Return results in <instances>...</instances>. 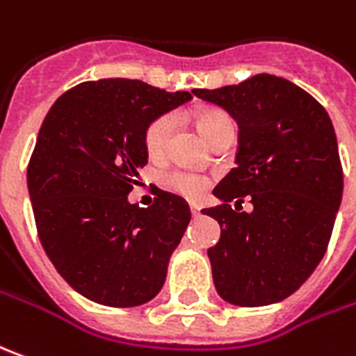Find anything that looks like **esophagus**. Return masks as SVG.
Here are the masks:
<instances>
[{"label": "esophagus", "instance_id": "34e87169", "mask_svg": "<svg viewBox=\"0 0 356 356\" xmlns=\"http://www.w3.org/2000/svg\"><path fill=\"white\" fill-rule=\"evenodd\" d=\"M188 207H191V212H193L195 216H198V214H200V204H197V202H191Z\"/></svg>", "mask_w": 356, "mask_h": 356}]
</instances>
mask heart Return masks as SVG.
I'll list each match as a JSON object with an SVG mask.
<instances>
[{
    "label": "heart",
    "mask_w": 356,
    "mask_h": 356,
    "mask_svg": "<svg viewBox=\"0 0 356 356\" xmlns=\"http://www.w3.org/2000/svg\"><path fill=\"white\" fill-rule=\"evenodd\" d=\"M228 124H234L232 118L218 108H207V111H200L197 115V127L207 140H210L216 132H220ZM173 127H175V120L171 115L158 117L147 124L146 134H144V146H146V152L152 158L163 156L169 136L173 132ZM163 185L171 193H177L181 197L198 198L209 188V179L204 175H198V173H191V171H171L163 177Z\"/></svg>",
    "instance_id": "b5f03b06"
}]
</instances>
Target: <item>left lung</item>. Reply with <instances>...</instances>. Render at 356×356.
Listing matches in <instances>:
<instances>
[{"mask_svg":"<svg viewBox=\"0 0 356 356\" xmlns=\"http://www.w3.org/2000/svg\"><path fill=\"white\" fill-rule=\"evenodd\" d=\"M193 93L239 127L236 168L212 191L222 204L202 210L220 224L209 249L216 292L241 308L277 304L316 270L333 232L343 169L331 118L310 93L270 74ZM245 196L251 213L241 210Z\"/></svg>","mask_w":356,"mask_h":356,"instance_id":"8db88e82","label":"left lung"}]
</instances>
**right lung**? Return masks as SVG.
<instances>
[{
    "mask_svg": "<svg viewBox=\"0 0 356 356\" xmlns=\"http://www.w3.org/2000/svg\"><path fill=\"white\" fill-rule=\"evenodd\" d=\"M138 79L86 81L50 107L26 169L38 238L72 289L103 306H142L158 294L191 210L158 191L128 200L147 163V124L191 101Z\"/></svg>",
    "mask_w": 356,
    "mask_h": 356,
    "instance_id": "right-lung-1",
    "label": "right lung"
}]
</instances>
